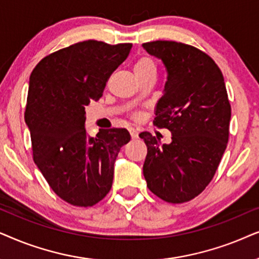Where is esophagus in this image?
Returning <instances> with one entry per match:
<instances>
[{
	"instance_id": "obj_1",
	"label": "esophagus",
	"mask_w": 259,
	"mask_h": 259,
	"mask_svg": "<svg viewBox=\"0 0 259 259\" xmlns=\"http://www.w3.org/2000/svg\"><path fill=\"white\" fill-rule=\"evenodd\" d=\"M129 133H130V136H132L133 140H135V139H137V137H139V133H137L136 129H134V127H130Z\"/></svg>"
}]
</instances>
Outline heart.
I'll list each match as a JSON object with an SVG mask.
<instances>
[{
  "instance_id": "1",
  "label": "heart",
  "mask_w": 259,
  "mask_h": 259,
  "mask_svg": "<svg viewBox=\"0 0 259 259\" xmlns=\"http://www.w3.org/2000/svg\"><path fill=\"white\" fill-rule=\"evenodd\" d=\"M156 67H155L154 61L149 59V58H141V59L137 61L135 67H134V71H155Z\"/></svg>"
}]
</instances>
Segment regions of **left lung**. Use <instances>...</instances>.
Returning a JSON list of instances; mask_svg holds the SVG:
<instances>
[{"label":"left lung","mask_w":259,"mask_h":259,"mask_svg":"<svg viewBox=\"0 0 259 259\" xmlns=\"http://www.w3.org/2000/svg\"><path fill=\"white\" fill-rule=\"evenodd\" d=\"M142 47L167 71L154 125L171 133V142L162 146L150 133L140 134L148 148L143 175L155 195L181 204L204 191L226 149L231 105L225 82L218 65L198 48L175 41Z\"/></svg>","instance_id":"8db88e82"}]
</instances>
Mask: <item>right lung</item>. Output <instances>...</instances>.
Masks as SVG:
<instances>
[{"label":"right lung","mask_w":259,"mask_h":259,"mask_svg":"<svg viewBox=\"0 0 259 259\" xmlns=\"http://www.w3.org/2000/svg\"><path fill=\"white\" fill-rule=\"evenodd\" d=\"M132 46L82 41L47 55L30 74L25 120L34 162L71 205L89 207L108 194L117 155L132 139L122 127L99 129L96 137L85 129V106L102 97Z\"/></svg>","instance_id":"1"}]
</instances>
